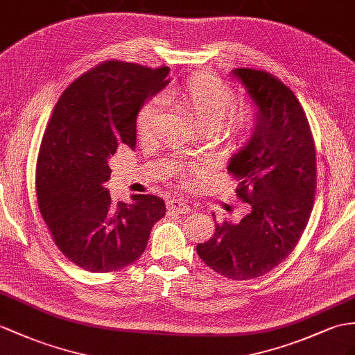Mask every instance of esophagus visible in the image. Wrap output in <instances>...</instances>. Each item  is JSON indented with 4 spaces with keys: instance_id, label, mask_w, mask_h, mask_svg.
<instances>
[{
    "instance_id": "34e87169",
    "label": "esophagus",
    "mask_w": 355,
    "mask_h": 355,
    "mask_svg": "<svg viewBox=\"0 0 355 355\" xmlns=\"http://www.w3.org/2000/svg\"><path fill=\"white\" fill-rule=\"evenodd\" d=\"M167 209L178 214H188L191 211V207L182 198H171V200L167 202Z\"/></svg>"
}]
</instances>
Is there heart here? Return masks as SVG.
I'll list each match as a JSON object with an SVG mask.
<instances>
[{
    "label": "heart",
    "instance_id": "b5f03b06",
    "mask_svg": "<svg viewBox=\"0 0 355 355\" xmlns=\"http://www.w3.org/2000/svg\"><path fill=\"white\" fill-rule=\"evenodd\" d=\"M164 98L175 103L203 134L217 132L223 125L221 131L229 141L245 140L256 125L253 108L244 107L233 115L231 114L238 102L235 90L227 83L209 73L189 76L184 84L168 87L164 92ZM159 120L161 101L153 98L138 110L135 120L138 137L141 140H150L158 131Z\"/></svg>",
    "mask_w": 355,
    "mask_h": 355
}]
</instances>
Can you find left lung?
Masks as SVG:
<instances>
[{"instance_id":"obj_1","label":"left lung","mask_w":355,"mask_h":355,"mask_svg":"<svg viewBox=\"0 0 355 355\" xmlns=\"http://www.w3.org/2000/svg\"><path fill=\"white\" fill-rule=\"evenodd\" d=\"M257 107L250 141L227 171L238 179L236 197L252 206L238 224L215 221L197 254L230 280L270 272L286 259L304 232L316 193V150L304 108L277 76L261 69L233 71Z\"/></svg>"}]
</instances>
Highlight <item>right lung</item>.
<instances>
[{
	"instance_id": "add662e5",
	"label": "right lung",
	"mask_w": 355,
	"mask_h": 355,
	"mask_svg": "<svg viewBox=\"0 0 355 355\" xmlns=\"http://www.w3.org/2000/svg\"><path fill=\"white\" fill-rule=\"evenodd\" d=\"M168 71L107 60L76 78L51 114L36 166L37 203L60 252L85 271L134 263L166 215L153 194L114 205L103 184L119 146L135 148L138 110L166 87Z\"/></svg>"
}]
</instances>
